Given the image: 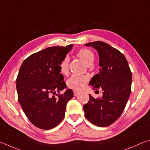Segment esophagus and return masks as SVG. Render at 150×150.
<instances>
[{
  "label": "esophagus",
  "instance_id": "1",
  "mask_svg": "<svg viewBox=\"0 0 150 150\" xmlns=\"http://www.w3.org/2000/svg\"><path fill=\"white\" fill-rule=\"evenodd\" d=\"M80 93L78 92V91H74V95L75 96H76L78 95H79Z\"/></svg>",
  "mask_w": 150,
  "mask_h": 150
}]
</instances>
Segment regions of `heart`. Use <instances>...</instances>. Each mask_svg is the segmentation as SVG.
Returning a JSON list of instances; mask_svg holds the SVG:
<instances>
[{
  "instance_id": "heart-1",
  "label": "heart",
  "mask_w": 150,
  "mask_h": 150,
  "mask_svg": "<svg viewBox=\"0 0 150 150\" xmlns=\"http://www.w3.org/2000/svg\"><path fill=\"white\" fill-rule=\"evenodd\" d=\"M77 56L79 57L86 64H92L94 60V54L91 50L82 48L80 49L77 52ZM68 64L69 59L68 57H65L62 59L59 64L60 70L62 74H67L68 72ZM88 80V77L85 76L72 75L67 80V86L72 90L80 91L85 87L86 83Z\"/></svg>"
}]
</instances>
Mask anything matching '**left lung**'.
Returning a JSON list of instances; mask_svg holds the SVG:
<instances>
[{
    "label": "left lung",
    "mask_w": 150,
    "mask_h": 150,
    "mask_svg": "<svg viewBox=\"0 0 150 150\" xmlns=\"http://www.w3.org/2000/svg\"><path fill=\"white\" fill-rule=\"evenodd\" d=\"M99 54L101 68L90 82L93 90L102 89L103 96L90 99L83 107L85 117L98 127L111 125L119 119L131 92L132 72L125 55L119 50L101 41L86 44Z\"/></svg>",
    "instance_id": "obj_1"
}]
</instances>
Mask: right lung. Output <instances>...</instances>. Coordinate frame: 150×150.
I'll return each mask as SVG.
<instances>
[{
  "instance_id": "right-lung-1",
  "label": "right lung",
  "mask_w": 150,
  "mask_h": 150,
  "mask_svg": "<svg viewBox=\"0 0 150 150\" xmlns=\"http://www.w3.org/2000/svg\"><path fill=\"white\" fill-rule=\"evenodd\" d=\"M72 46L41 50L29 56L20 67L16 78L18 101L30 121L41 129H51L62 121L73 97L70 89L59 93L67 88L59 64Z\"/></svg>"
}]
</instances>
